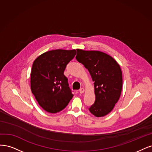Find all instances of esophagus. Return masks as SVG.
<instances>
[{
  "label": "esophagus",
  "instance_id": "1",
  "mask_svg": "<svg viewBox=\"0 0 152 152\" xmlns=\"http://www.w3.org/2000/svg\"><path fill=\"white\" fill-rule=\"evenodd\" d=\"M84 92H85V88H81L80 90V94H83Z\"/></svg>",
  "mask_w": 152,
  "mask_h": 152
}]
</instances>
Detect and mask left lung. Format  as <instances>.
Here are the masks:
<instances>
[{
    "label": "left lung",
    "instance_id": "left-lung-1",
    "mask_svg": "<svg viewBox=\"0 0 152 152\" xmlns=\"http://www.w3.org/2000/svg\"><path fill=\"white\" fill-rule=\"evenodd\" d=\"M76 60L88 69L94 81L95 102L89 109L97 117L108 114L118 102L122 87L120 66L113 57L98 50L77 48Z\"/></svg>",
    "mask_w": 152,
    "mask_h": 152
}]
</instances>
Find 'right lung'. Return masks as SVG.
Masks as SVG:
<instances>
[{"instance_id":"obj_1","label":"right lung","mask_w":152,"mask_h":152,"mask_svg":"<svg viewBox=\"0 0 152 152\" xmlns=\"http://www.w3.org/2000/svg\"><path fill=\"white\" fill-rule=\"evenodd\" d=\"M76 54V50H52L34 61L31 71V90L38 104L49 113L63 110L73 94L64 72Z\"/></svg>"}]
</instances>
